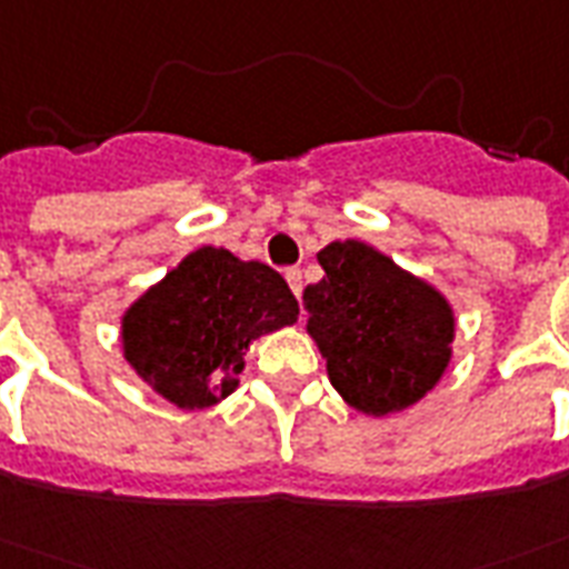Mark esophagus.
<instances>
[{
    "instance_id": "1",
    "label": "esophagus",
    "mask_w": 569,
    "mask_h": 569,
    "mask_svg": "<svg viewBox=\"0 0 569 569\" xmlns=\"http://www.w3.org/2000/svg\"><path fill=\"white\" fill-rule=\"evenodd\" d=\"M286 283H289V289H292L295 295H301V289H303L301 271H298V268H286Z\"/></svg>"
}]
</instances>
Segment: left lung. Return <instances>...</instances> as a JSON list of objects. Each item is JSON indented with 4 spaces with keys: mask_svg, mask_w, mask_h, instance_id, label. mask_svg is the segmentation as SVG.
<instances>
[{
    "mask_svg": "<svg viewBox=\"0 0 569 569\" xmlns=\"http://www.w3.org/2000/svg\"><path fill=\"white\" fill-rule=\"evenodd\" d=\"M319 266L325 277L303 289V310L331 385L367 415L409 409L450 361L448 301L363 241H333Z\"/></svg>",
    "mask_w": 569,
    "mask_h": 569,
    "instance_id": "1",
    "label": "left lung"
}]
</instances>
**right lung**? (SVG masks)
<instances>
[{"label": "right lung", "instance_id": "obj_1", "mask_svg": "<svg viewBox=\"0 0 569 569\" xmlns=\"http://www.w3.org/2000/svg\"><path fill=\"white\" fill-rule=\"evenodd\" d=\"M298 319L274 268L199 247L121 319L124 358L179 409H208L238 388L244 349Z\"/></svg>", "mask_w": 569, "mask_h": 569}]
</instances>
